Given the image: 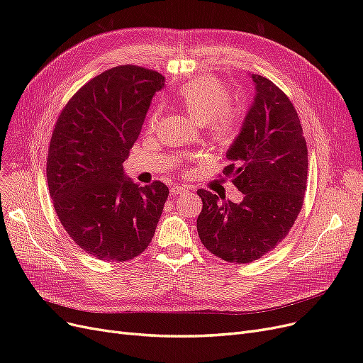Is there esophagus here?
Returning <instances> with one entry per match:
<instances>
[{
    "label": "esophagus",
    "mask_w": 363,
    "mask_h": 363,
    "mask_svg": "<svg viewBox=\"0 0 363 363\" xmlns=\"http://www.w3.org/2000/svg\"><path fill=\"white\" fill-rule=\"evenodd\" d=\"M188 191V186L186 185H174L170 188V194L172 196H178V194H182V193H186Z\"/></svg>",
    "instance_id": "esophagus-1"
}]
</instances>
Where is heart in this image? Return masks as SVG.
Segmentation results:
<instances>
[{
	"mask_svg": "<svg viewBox=\"0 0 363 363\" xmlns=\"http://www.w3.org/2000/svg\"><path fill=\"white\" fill-rule=\"evenodd\" d=\"M230 91L216 79L193 81L177 94V103L186 116L199 125H206L211 137L222 145L234 141L244 119L242 108L230 104ZM159 121V111H155L147 122L148 129H156Z\"/></svg>",
	"mask_w": 363,
	"mask_h": 363,
	"instance_id": "heart-1",
	"label": "heart"
}]
</instances>
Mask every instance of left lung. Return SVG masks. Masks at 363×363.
<instances>
[{
	"instance_id": "1",
	"label": "left lung",
	"mask_w": 363,
	"mask_h": 363,
	"mask_svg": "<svg viewBox=\"0 0 363 363\" xmlns=\"http://www.w3.org/2000/svg\"><path fill=\"white\" fill-rule=\"evenodd\" d=\"M252 79L256 95L223 169L244 199L219 201L211 191H197L203 201L199 237L208 252L231 263L257 260L285 238L308 181V147L294 106L269 79Z\"/></svg>"
}]
</instances>
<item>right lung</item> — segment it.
Returning a JSON list of instances; mask_svg holds the SVG:
<instances>
[{
  "label": "right lung",
  "mask_w": 363,
  "mask_h": 363,
  "mask_svg": "<svg viewBox=\"0 0 363 363\" xmlns=\"http://www.w3.org/2000/svg\"><path fill=\"white\" fill-rule=\"evenodd\" d=\"M164 76L140 66L111 67L85 84L62 110L48 148L50 196L66 233L106 262L141 255L155 237L169 196L123 172L151 99Z\"/></svg>",
  "instance_id": "right-lung-1"
}]
</instances>
